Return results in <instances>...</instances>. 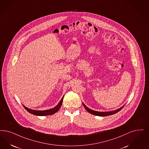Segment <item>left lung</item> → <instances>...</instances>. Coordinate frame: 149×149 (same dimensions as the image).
<instances>
[{"label": "left lung", "instance_id": "left-lung-1", "mask_svg": "<svg viewBox=\"0 0 149 149\" xmlns=\"http://www.w3.org/2000/svg\"><path fill=\"white\" fill-rule=\"evenodd\" d=\"M83 105L84 107H85V109L89 113H91L93 115H95L96 116H109V115H113L114 113H117L118 112H119V111H120L123 107H124V106H123L122 107L119 108L117 110H115L114 111H107V112H99V111H94L93 110L91 109H89V107H87L83 102Z\"/></svg>", "mask_w": 149, "mask_h": 149}]
</instances>
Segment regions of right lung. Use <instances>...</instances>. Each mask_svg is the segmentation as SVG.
<instances>
[{
    "mask_svg": "<svg viewBox=\"0 0 149 149\" xmlns=\"http://www.w3.org/2000/svg\"><path fill=\"white\" fill-rule=\"evenodd\" d=\"M64 98V96H63V97L61 98V100L59 102V104L53 109H49V110H32L29 109L28 107H25L23 105V107L29 113L37 115V116H47V115H53L54 113H56L61 107V105H62V102H63V100Z\"/></svg>",
    "mask_w": 149,
    "mask_h": 149,
    "instance_id": "add662e5",
    "label": "right lung"
}]
</instances>
